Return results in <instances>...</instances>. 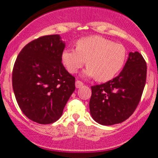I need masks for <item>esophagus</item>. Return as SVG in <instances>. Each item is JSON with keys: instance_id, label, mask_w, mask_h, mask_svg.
<instances>
[{"instance_id": "esophagus-1", "label": "esophagus", "mask_w": 158, "mask_h": 158, "mask_svg": "<svg viewBox=\"0 0 158 158\" xmlns=\"http://www.w3.org/2000/svg\"><path fill=\"white\" fill-rule=\"evenodd\" d=\"M75 86H76V88H77V89H79V88H81L82 86H83V83H82L81 81H76Z\"/></svg>"}]
</instances>
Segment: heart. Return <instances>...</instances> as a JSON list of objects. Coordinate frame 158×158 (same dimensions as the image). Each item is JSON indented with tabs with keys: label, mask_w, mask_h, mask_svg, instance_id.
I'll list each match as a JSON object with an SVG mask.
<instances>
[{
	"label": "heart",
	"mask_w": 158,
	"mask_h": 158,
	"mask_svg": "<svg viewBox=\"0 0 158 158\" xmlns=\"http://www.w3.org/2000/svg\"><path fill=\"white\" fill-rule=\"evenodd\" d=\"M75 45L76 50L65 49L61 56L62 64L71 73H76L87 63L84 76L96 77L101 82L108 81L120 72L126 62L125 47L102 36L82 38Z\"/></svg>",
	"instance_id": "obj_1"
}]
</instances>
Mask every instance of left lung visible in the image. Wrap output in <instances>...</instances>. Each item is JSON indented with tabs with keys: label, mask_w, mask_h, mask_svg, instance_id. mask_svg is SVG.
Returning a JSON list of instances; mask_svg holds the SVG:
<instances>
[{
	"label": "left lung",
	"mask_w": 158,
	"mask_h": 158,
	"mask_svg": "<svg viewBox=\"0 0 158 158\" xmlns=\"http://www.w3.org/2000/svg\"><path fill=\"white\" fill-rule=\"evenodd\" d=\"M146 61L138 51L130 52L123 69L116 77L92 86L89 109L96 123L111 126L131 116L140 101L146 80Z\"/></svg>",
	"instance_id": "obj_1"
}]
</instances>
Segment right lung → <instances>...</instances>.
<instances>
[{
  "mask_svg": "<svg viewBox=\"0 0 158 158\" xmlns=\"http://www.w3.org/2000/svg\"><path fill=\"white\" fill-rule=\"evenodd\" d=\"M65 47L59 35L40 37L27 43L12 70V88L21 111L40 124L55 122L75 90V77L62 63Z\"/></svg>",
  "mask_w": 158,
  "mask_h": 158,
  "instance_id": "obj_1",
  "label": "right lung"
}]
</instances>
